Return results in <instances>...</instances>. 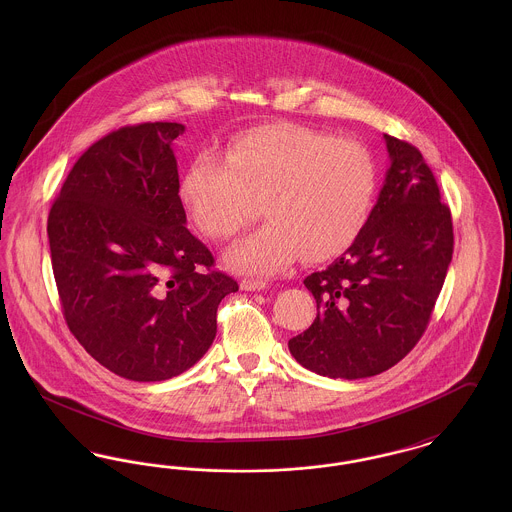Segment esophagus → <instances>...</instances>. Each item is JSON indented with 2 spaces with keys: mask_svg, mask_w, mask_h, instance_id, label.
<instances>
[{
  "mask_svg": "<svg viewBox=\"0 0 512 512\" xmlns=\"http://www.w3.org/2000/svg\"><path fill=\"white\" fill-rule=\"evenodd\" d=\"M240 288H242L244 292H259V290H265V288H267V282H263V280H249V278H244V280L240 282Z\"/></svg>",
  "mask_w": 512,
  "mask_h": 512,
  "instance_id": "esophagus-1",
  "label": "esophagus"
}]
</instances>
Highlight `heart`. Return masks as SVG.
Returning <instances> with one entry per match:
<instances>
[{
    "label": "heart",
    "mask_w": 512,
    "mask_h": 512,
    "mask_svg": "<svg viewBox=\"0 0 512 512\" xmlns=\"http://www.w3.org/2000/svg\"><path fill=\"white\" fill-rule=\"evenodd\" d=\"M378 184L368 147L299 124H268L236 138L226 159L203 151L182 178L195 226L228 240L257 217L267 224L234 245L226 263L274 274L303 255L318 263L345 251L363 230Z\"/></svg>",
    "instance_id": "b5f03b06"
}]
</instances>
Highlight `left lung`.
<instances>
[{
  "label": "left lung",
  "instance_id": "8db88e82",
  "mask_svg": "<svg viewBox=\"0 0 512 512\" xmlns=\"http://www.w3.org/2000/svg\"><path fill=\"white\" fill-rule=\"evenodd\" d=\"M384 138L391 165L363 230L303 280L317 318L288 347L320 376L357 380L397 365L422 338L453 257L451 211L434 172L409 142Z\"/></svg>",
  "mask_w": 512,
  "mask_h": 512
}]
</instances>
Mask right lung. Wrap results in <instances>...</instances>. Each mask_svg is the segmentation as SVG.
Listing matches in <instances>:
<instances>
[{"label":"right lung","mask_w":512,"mask_h":512,"mask_svg":"<svg viewBox=\"0 0 512 512\" xmlns=\"http://www.w3.org/2000/svg\"><path fill=\"white\" fill-rule=\"evenodd\" d=\"M178 122L122 126L88 147L48 217L51 267L78 343L126 380L194 366L238 282L186 228L172 142Z\"/></svg>","instance_id":"add662e5"}]
</instances>
